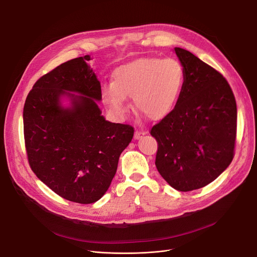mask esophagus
Masks as SVG:
<instances>
[{
    "mask_svg": "<svg viewBox=\"0 0 257 257\" xmlns=\"http://www.w3.org/2000/svg\"><path fill=\"white\" fill-rule=\"evenodd\" d=\"M146 134V132L145 131H140V130H136L135 132H134V139L135 140H140V139H142L143 136Z\"/></svg>",
    "mask_w": 257,
    "mask_h": 257,
    "instance_id": "1",
    "label": "esophagus"
}]
</instances>
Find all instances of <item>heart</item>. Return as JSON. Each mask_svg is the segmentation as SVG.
<instances>
[{
    "label": "heart",
    "mask_w": 257,
    "mask_h": 257,
    "mask_svg": "<svg viewBox=\"0 0 257 257\" xmlns=\"http://www.w3.org/2000/svg\"><path fill=\"white\" fill-rule=\"evenodd\" d=\"M184 81L185 71L179 61L145 58L116 68L112 83L102 88V96L116 115L128 112L129 97L133 98L136 111L158 121L176 107Z\"/></svg>",
    "instance_id": "heart-1"
}]
</instances>
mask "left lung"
I'll use <instances>...</instances> for the list:
<instances>
[{
  "label": "left lung",
  "mask_w": 257,
  "mask_h": 257,
  "mask_svg": "<svg viewBox=\"0 0 257 257\" xmlns=\"http://www.w3.org/2000/svg\"><path fill=\"white\" fill-rule=\"evenodd\" d=\"M185 81L174 110L153 126L156 167L175 189L192 191L216 180L234 156L236 103L220 72L176 47Z\"/></svg>",
  "instance_id": "1"
}]
</instances>
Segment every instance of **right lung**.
Returning <instances> with one entry per match:
<instances>
[{
	"instance_id": "obj_1",
	"label": "right lung",
	"mask_w": 257,
	"mask_h": 257,
	"mask_svg": "<svg viewBox=\"0 0 257 257\" xmlns=\"http://www.w3.org/2000/svg\"><path fill=\"white\" fill-rule=\"evenodd\" d=\"M90 60H70L40 77L24 106L25 144L34 174L61 197L81 204L105 194L134 134L132 126L101 115L94 101L101 100V85ZM65 95L72 102L68 108L60 104Z\"/></svg>"
}]
</instances>
